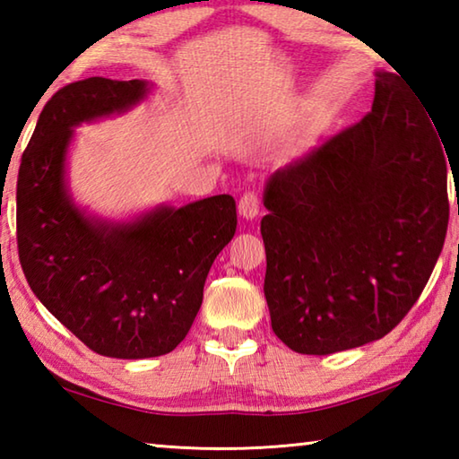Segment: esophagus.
I'll use <instances>...</instances> for the list:
<instances>
[{"label":"esophagus","instance_id":"34e87169","mask_svg":"<svg viewBox=\"0 0 459 459\" xmlns=\"http://www.w3.org/2000/svg\"><path fill=\"white\" fill-rule=\"evenodd\" d=\"M238 214L243 216L247 221L257 219L259 214V198L255 192H245L243 196L238 200Z\"/></svg>","mask_w":459,"mask_h":459}]
</instances>
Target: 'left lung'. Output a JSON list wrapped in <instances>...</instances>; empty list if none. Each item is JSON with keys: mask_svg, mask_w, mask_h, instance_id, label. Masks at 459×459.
Returning <instances> with one entry per match:
<instances>
[{"mask_svg": "<svg viewBox=\"0 0 459 459\" xmlns=\"http://www.w3.org/2000/svg\"><path fill=\"white\" fill-rule=\"evenodd\" d=\"M375 76L367 117L279 168L263 190L271 328L299 354L386 336L444 248L446 145L401 76Z\"/></svg>", "mask_w": 459, "mask_h": 459, "instance_id": "left-lung-1", "label": "left lung"}]
</instances>
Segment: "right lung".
Listing matches in <instances>:
<instances>
[{
  "label": "right lung",
  "instance_id": "1",
  "mask_svg": "<svg viewBox=\"0 0 459 459\" xmlns=\"http://www.w3.org/2000/svg\"><path fill=\"white\" fill-rule=\"evenodd\" d=\"M147 81L91 76L66 84L38 117L18 174V251L42 306L97 354L172 352L196 317L212 263L237 230L229 194L108 221L76 204L68 150L82 123L127 113Z\"/></svg>",
  "mask_w": 459,
  "mask_h": 459
}]
</instances>
